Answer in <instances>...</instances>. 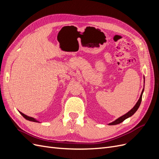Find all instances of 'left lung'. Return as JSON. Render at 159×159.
Returning <instances> with one entry per match:
<instances>
[{"instance_id":"left-lung-1","label":"left lung","mask_w":159,"mask_h":159,"mask_svg":"<svg viewBox=\"0 0 159 159\" xmlns=\"http://www.w3.org/2000/svg\"><path fill=\"white\" fill-rule=\"evenodd\" d=\"M143 91H144V88H143V91H142L140 98H139V99L138 100V102H137V103L135 104V105H134V106L133 107V108L131 109V110H130L129 111L128 113H127L126 114H125V115H123V116L119 117L117 119L115 120V121H114L113 122L109 123V125H117V124L121 123V122H123V121H124V120H125L126 119H127V118L130 117L131 116H132V115L137 111V110L139 109V106H140V105H141V103L142 95H143Z\"/></svg>"}]
</instances>
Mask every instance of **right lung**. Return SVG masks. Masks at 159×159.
<instances>
[{"label":"right lung","instance_id":"add662e5","mask_svg":"<svg viewBox=\"0 0 159 159\" xmlns=\"http://www.w3.org/2000/svg\"><path fill=\"white\" fill-rule=\"evenodd\" d=\"M20 112V111H19ZM20 113L22 115V116L25 117L26 119H27V120H28V121H33V122H37V123H40L39 121H37V120H36L34 118H33V117H28V116H27V115H25L24 113H22V112H20Z\"/></svg>","mask_w":159,"mask_h":159}]
</instances>
